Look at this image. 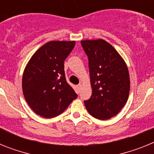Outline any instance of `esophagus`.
Segmentation results:
<instances>
[{"label": "esophagus", "mask_w": 154, "mask_h": 154, "mask_svg": "<svg viewBox=\"0 0 154 154\" xmlns=\"http://www.w3.org/2000/svg\"><path fill=\"white\" fill-rule=\"evenodd\" d=\"M82 87V84H79V85H77V89H78V90H79V91L81 90Z\"/></svg>", "instance_id": "1"}]
</instances>
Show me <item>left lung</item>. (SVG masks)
Returning a JSON list of instances; mask_svg holds the SVG:
<instances>
[{
  "label": "left lung",
  "mask_w": 154,
  "mask_h": 154,
  "mask_svg": "<svg viewBox=\"0 0 154 154\" xmlns=\"http://www.w3.org/2000/svg\"><path fill=\"white\" fill-rule=\"evenodd\" d=\"M89 59L92 93L85 106L91 116L105 120L117 115L127 101L130 82L127 65L103 39L81 41Z\"/></svg>",
  "instance_id": "obj_1"
}]
</instances>
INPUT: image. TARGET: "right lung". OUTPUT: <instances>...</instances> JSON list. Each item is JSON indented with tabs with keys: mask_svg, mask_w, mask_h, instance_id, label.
I'll return each mask as SVG.
<instances>
[{
	"mask_svg": "<svg viewBox=\"0 0 154 154\" xmlns=\"http://www.w3.org/2000/svg\"><path fill=\"white\" fill-rule=\"evenodd\" d=\"M75 45V41L48 42L37 50L24 69V99L42 117L49 119L60 115L78 96L68 84L64 70V62Z\"/></svg>",
	"mask_w": 154,
	"mask_h": 154,
	"instance_id": "obj_1",
	"label": "right lung"
}]
</instances>
